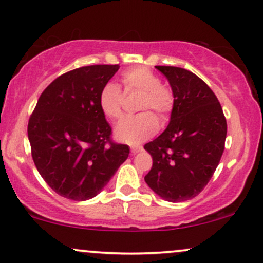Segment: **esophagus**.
<instances>
[{"label":"esophagus","instance_id":"1","mask_svg":"<svg viewBox=\"0 0 263 263\" xmlns=\"http://www.w3.org/2000/svg\"><path fill=\"white\" fill-rule=\"evenodd\" d=\"M141 151H142V147H141V146H134V147H131V153H132V155H136V153L141 152Z\"/></svg>","mask_w":263,"mask_h":263}]
</instances>
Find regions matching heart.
<instances>
[{
	"label": "heart",
	"instance_id": "heart-1",
	"mask_svg": "<svg viewBox=\"0 0 263 263\" xmlns=\"http://www.w3.org/2000/svg\"><path fill=\"white\" fill-rule=\"evenodd\" d=\"M125 93L141 92L137 108L143 112L126 117L115 128V137L129 144H137L152 137L158 131L159 120L165 122L174 108V95L168 86L161 84L156 73L146 66H135L125 70L121 75ZM125 95L117 84L108 81L99 91V108L110 120L121 119L123 114Z\"/></svg>",
	"mask_w": 263,
	"mask_h": 263
}]
</instances>
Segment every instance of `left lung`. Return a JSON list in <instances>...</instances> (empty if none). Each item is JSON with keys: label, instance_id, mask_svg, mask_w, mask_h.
Wrapping results in <instances>:
<instances>
[{"label": "left lung", "instance_id": "1", "mask_svg": "<svg viewBox=\"0 0 263 263\" xmlns=\"http://www.w3.org/2000/svg\"><path fill=\"white\" fill-rule=\"evenodd\" d=\"M174 95L171 121L161 136L144 144L153 164L144 180L167 201L189 200L205 188L225 148L228 125L221 105L206 84L177 66H156Z\"/></svg>", "mask_w": 263, "mask_h": 263}]
</instances>
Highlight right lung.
Returning <instances> with one entry per match:
<instances>
[{
	"mask_svg": "<svg viewBox=\"0 0 263 263\" xmlns=\"http://www.w3.org/2000/svg\"><path fill=\"white\" fill-rule=\"evenodd\" d=\"M116 65L74 69L52 81L39 96L28 121L32 158L57 194L87 200L127 159V144L111 140V127L98 104L99 91Z\"/></svg>",
	"mask_w": 263,
	"mask_h": 263,
	"instance_id": "1",
	"label": "right lung"
}]
</instances>
